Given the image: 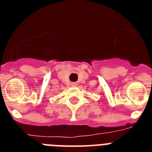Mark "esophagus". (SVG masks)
Masks as SVG:
<instances>
[{
  "label": "esophagus",
  "instance_id": "obj_1",
  "mask_svg": "<svg viewBox=\"0 0 152 152\" xmlns=\"http://www.w3.org/2000/svg\"><path fill=\"white\" fill-rule=\"evenodd\" d=\"M76 84H77V83H71V85H72V86H73V87H75V86H76Z\"/></svg>",
  "mask_w": 152,
  "mask_h": 152
}]
</instances>
